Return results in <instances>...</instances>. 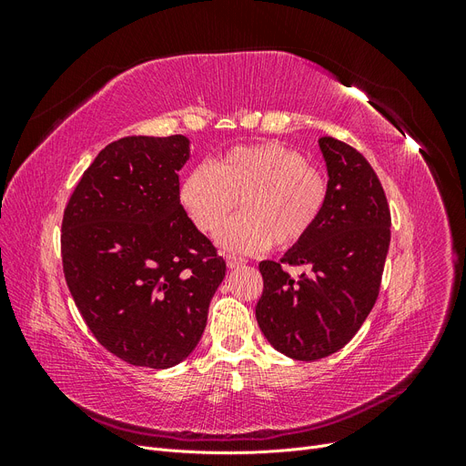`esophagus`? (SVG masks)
Here are the masks:
<instances>
[{
  "instance_id": "34e87169",
  "label": "esophagus",
  "mask_w": 466,
  "mask_h": 466,
  "mask_svg": "<svg viewBox=\"0 0 466 466\" xmlns=\"http://www.w3.org/2000/svg\"><path fill=\"white\" fill-rule=\"evenodd\" d=\"M225 260H228L229 268H238V266L247 264V260L243 257H237V255H228V257H225Z\"/></svg>"
}]
</instances>
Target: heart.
I'll return each mask as SVG.
<instances>
[{"label": "heart", "mask_w": 466, "mask_h": 466, "mask_svg": "<svg viewBox=\"0 0 466 466\" xmlns=\"http://www.w3.org/2000/svg\"><path fill=\"white\" fill-rule=\"evenodd\" d=\"M330 196L329 175L305 155L278 142L237 146L180 178L178 204L198 231L233 252L291 248L315 229Z\"/></svg>", "instance_id": "heart-1"}]
</instances>
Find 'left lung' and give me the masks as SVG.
<instances>
[{
    "label": "left lung",
    "mask_w": 466,
    "mask_h": 466,
    "mask_svg": "<svg viewBox=\"0 0 466 466\" xmlns=\"http://www.w3.org/2000/svg\"><path fill=\"white\" fill-rule=\"evenodd\" d=\"M319 146L330 180L327 209L284 258L258 264V327L299 361L327 358L354 338L377 301L390 243L389 202L368 159L332 136ZM284 265H309L312 276L293 280Z\"/></svg>",
    "instance_id": "left-lung-1"
}]
</instances>
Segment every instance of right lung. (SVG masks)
Returning <instances> with one entry per match:
<instances>
[{
  "label": "right lung",
  "instance_id": "obj_1",
  "mask_svg": "<svg viewBox=\"0 0 466 466\" xmlns=\"http://www.w3.org/2000/svg\"><path fill=\"white\" fill-rule=\"evenodd\" d=\"M185 136L108 144L64 209L69 293L110 354L139 368L180 363L206 329L225 260L178 204Z\"/></svg>",
  "mask_w": 466,
  "mask_h": 466
}]
</instances>
